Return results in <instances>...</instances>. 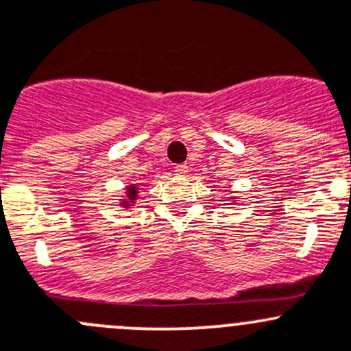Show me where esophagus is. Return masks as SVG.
<instances>
[{
  "label": "esophagus",
  "mask_w": 351,
  "mask_h": 351,
  "mask_svg": "<svg viewBox=\"0 0 351 351\" xmlns=\"http://www.w3.org/2000/svg\"><path fill=\"white\" fill-rule=\"evenodd\" d=\"M189 170V167L186 165V163H179V165H176V169H173V172L178 173V176H186Z\"/></svg>",
  "instance_id": "34e87169"
}]
</instances>
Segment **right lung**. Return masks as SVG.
<instances>
[{
	"instance_id": "right-lung-1",
	"label": "right lung",
	"mask_w": 351,
	"mask_h": 351,
	"mask_svg": "<svg viewBox=\"0 0 351 351\" xmlns=\"http://www.w3.org/2000/svg\"><path fill=\"white\" fill-rule=\"evenodd\" d=\"M136 198H138V189H136V186L132 184L128 188V202H122L120 205H123L125 208H128V206H131L132 203H134Z\"/></svg>"
}]
</instances>
